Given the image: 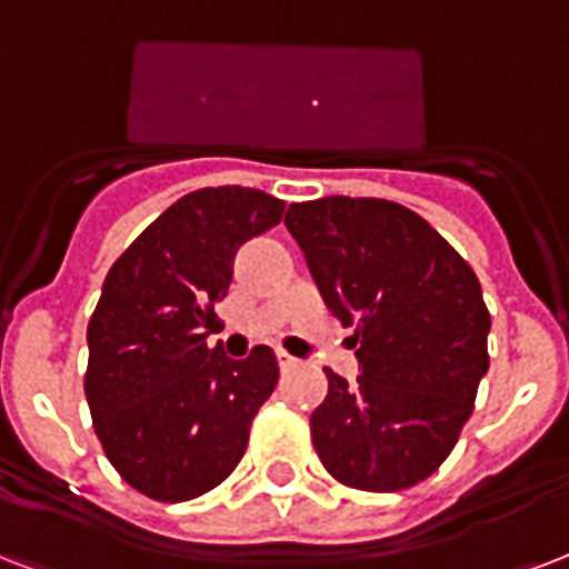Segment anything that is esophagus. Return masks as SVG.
I'll return each mask as SVG.
<instances>
[{
	"mask_svg": "<svg viewBox=\"0 0 569 569\" xmlns=\"http://www.w3.org/2000/svg\"><path fill=\"white\" fill-rule=\"evenodd\" d=\"M276 359H279V368L281 371H293L299 365V359H293V356H288L284 350H276Z\"/></svg>",
	"mask_w": 569,
	"mask_h": 569,
	"instance_id": "1",
	"label": "esophagus"
}]
</instances>
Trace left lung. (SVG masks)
<instances>
[{
	"label": "left lung",
	"mask_w": 569,
	"mask_h": 569,
	"mask_svg": "<svg viewBox=\"0 0 569 569\" xmlns=\"http://www.w3.org/2000/svg\"><path fill=\"white\" fill-rule=\"evenodd\" d=\"M284 224L326 308L353 329L359 377L326 371L311 442L335 481L416 487L445 463L490 368L481 281L430 222L386 198L290 204Z\"/></svg>",
	"instance_id": "left-lung-1"
}]
</instances>
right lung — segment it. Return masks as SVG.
<instances>
[{"label": "right lung", "mask_w": 569, "mask_h": 569, "mask_svg": "<svg viewBox=\"0 0 569 569\" xmlns=\"http://www.w3.org/2000/svg\"><path fill=\"white\" fill-rule=\"evenodd\" d=\"M284 201L249 187L178 198L112 263L88 320L86 398L109 463L157 501L204 496L234 472L279 382L270 347H207L237 249L281 222Z\"/></svg>", "instance_id": "obj_1"}]
</instances>
